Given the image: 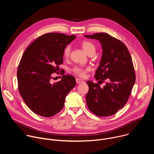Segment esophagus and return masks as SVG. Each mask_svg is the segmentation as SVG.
I'll list each match as a JSON object with an SVG mask.
<instances>
[{"label":"esophagus","mask_w":154,"mask_h":154,"mask_svg":"<svg viewBox=\"0 0 154 154\" xmlns=\"http://www.w3.org/2000/svg\"><path fill=\"white\" fill-rule=\"evenodd\" d=\"M75 80H76L77 83H78V84L82 83H84V81L82 80H81V79H77V78Z\"/></svg>","instance_id":"esophagus-1"}]
</instances>
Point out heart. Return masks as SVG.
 I'll list each match as a JSON object with an SVG mask.
<instances>
[{
    "instance_id": "obj_1",
    "label": "heart",
    "mask_w": 154,
    "mask_h": 154,
    "mask_svg": "<svg viewBox=\"0 0 154 154\" xmlns=\"http://www.w3.org/2000/svg\"><path fill=\"white\" fill-rule=\"evenodd\" d=\"M82 46L83 50L88 54L91 53H96V47L94 44L88 41H83L82 42ZM71 52V46H67L64 49L63 56L64 58H68ZM89 70L88 68H83L81 66H74L72 69V71L77 75L80 77H85L86 76V72Z\"/></svg>"
}]
</instances>
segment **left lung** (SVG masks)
<instances>
[{"label":"left lung","instance_id":"obj_1","mask_svg":"<svg viewBox=\"0 0 154 154\" xmlns=\"http://www.w3.org/2000/svg\"><path fill=\"white\" fill-rule=\"evenodd\" d=\"M84 36L97 39L102 45V58L94 76L101 82L108 81L102 88L97 83L86 82L87 106L98 116L113 115L126 104L135 84L132 60L124 44L106 33Z\"/></svg>","mask_w":154,"mask_h":154}]
</instances>
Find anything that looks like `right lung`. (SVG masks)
Returning a JSON list of instances; mask_svg holds the SVG:
<instances>
[{
  "label": "right lung",
  "instance_id": "right-lung-1",
  "mask_svg": "<svg viewBox=\"0 0 154 154\" xmlns=\"http://www.w3.org/2000/svg\"><path fill=\"white\" fill-rule=\"evenodd\" d=\"M75 38L74 35L46 33L30 44L22 56L17 71L18 90L35 114L48 118L59 113L66 97L75 86L71 75H63L60 81L51 82L52 74L63 62L64 48Z\"/></svg>",
  "mask_w": 154,
  "mask_h": 154
}]
</instances>
